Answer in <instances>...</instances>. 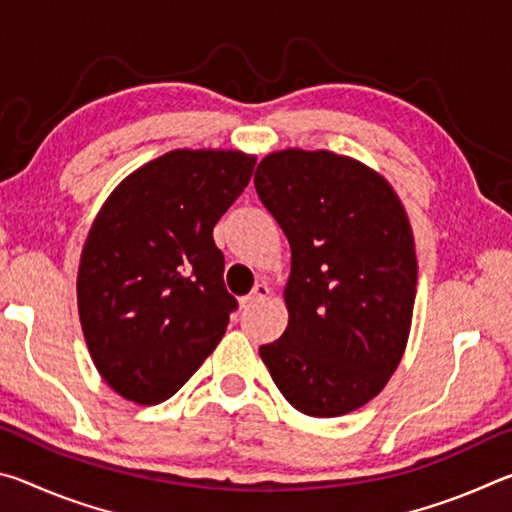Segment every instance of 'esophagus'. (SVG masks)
<instances>
[{"mask_svg": "<svg viewBox=\"0 0 512 512\" xmlns=\"http://www.w3.org/2000/svg\"><path fill=\"white\" fill-rule=\"evenodd\" d=\"M268 293H271V291H268L266 284H264V282H257V284H255V289L250 291L248 296H246L244 300H241V302H244V307L257 305V302H262V300H266V298H268Z\"/></svg>", "mask_w": 512, "mask_h": 512, "instance_id": "34e87169", "label": "esophagus"}]
</instances>
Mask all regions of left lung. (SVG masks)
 Wrapping results in <instances>:
<instances>
[{
  "label": "left lung",
  "instance_id": "left-lung-1",
  "mask_svg": "<svg viewBox=\"0 0 512 512\" xmlns=\"http://www.w3.org/2000/svg\"><path fill=\"white\" fill-rule=\"evenodd\" d=\"M255 189L291 246L289 325L259 357L293 409H359L400 363L418 262L391 185L361 162L289 149L257 164Z\"/></svg>",
  "mask_w": 512,
  "mask_h": 512
}]
</instances>
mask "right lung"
<instances>
[{
  "label": "right lung",
  "mask_w": 512,
  "mask_h": 512,
  "mask_svg": "<svg viewBox=\"0 0 512 512\" xmlns=\"http://www.w3.org/2000/svg\"><path fill=\"white\" fill-rule=\"evenodd\" d=\"M253 169L239 151H171L101 207L76 291L94 366L126 400H169L225 334L237 298L212 230Z\"/></svg>",
  "instance_id": "obj_1"
}]
</instances>
